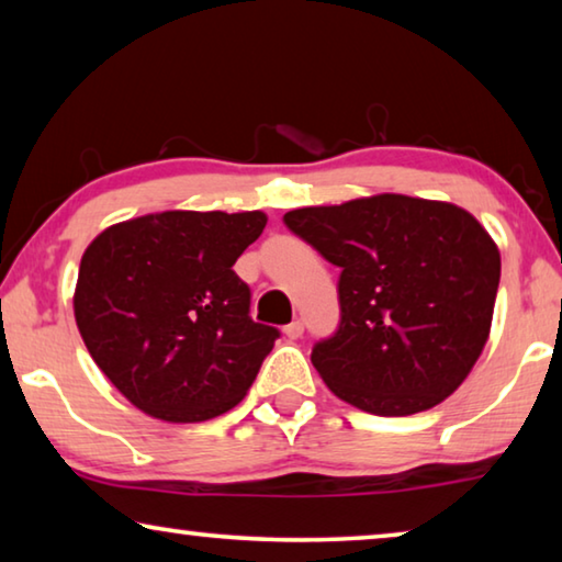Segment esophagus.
I'll return each instance as SVG.
<instances>
[{
  "label": "esophagus",
  "instance_id": "obj_1",
  "mask_svg": "<svg viewBox=\"0 0 562 562\" xmlns=\"http://www.w3.org/2000/svg\"><path fill=\"white\" fill-rule=\"evenodd\" d=\"M303 330H305V325H303V321H292L290 325H284V335H288L290 340H295V338H300V335H303Z\"/></svg>",
  "mask_w": 562,
  "mask_h": 562
}]
</instances>
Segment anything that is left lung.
Instances as JSON below:
<instances>
[{
  "label": "left lung",
  "mask_w": 562,
  "mask_h": 562,
  "mask_svg": "<svg viewBox=\"0 0 562 562\" xmlns=\"http://www.w3.org/2000/svg\"><path fill=\"white\" fill-rule=\"evenodd\" d=\"M282 222L340 267L338 330L310 353L335 396L408 416L459 389L487 342L499 288V252L472 214L381 194Z\"/></svg>",
  "instance_id": "1"
}]
</instances>
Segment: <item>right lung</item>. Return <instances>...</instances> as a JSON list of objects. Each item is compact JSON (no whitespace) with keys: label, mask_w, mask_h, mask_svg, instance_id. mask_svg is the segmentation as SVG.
Returning <instances> with one entry per match:
<instances>
[{"label":"right lung","mask_w":562,"mask_h":562,"mask_svg":"<svg viewBox=\"0 0 562 562\" xmlns=\"http://www.w3.org/2000/svg\"><path fill=\"white\" fill-rule=\"evenodd\" d=\"M262 212H164L90 241L75 288L86 346L133 406L164 422H206L237 406L280 338L249 317L232 270L262 234Z\"/></svg>","instance_id":"obj_1"}]
</instances>
